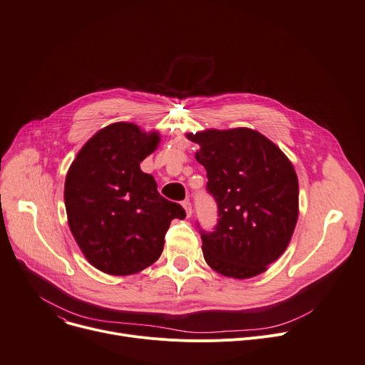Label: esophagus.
I'll return each instance as SVG.
<instances>
[{
  "label": "esophagus",
  "instance_id": "obj_1",
  "mask_svg": "<svg viewBox=\"0 0 365 365\" xmlns=\"http://www.w3.org/2000/svg\"><path fill=\"white\" fill-rule=\"evenodd\" d=\"M183 208H185V211H186V217H190L192 215V212H193V208H192V204L189 202V201H183Z\"/></svg>",
  "mask_w": 365,
  "mask_h": 365
}]
</instances>
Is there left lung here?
<instances>
[{"label": "left lung", "instance_id": "left-lung-1", "mask_svg": "<svg viewBox=\"0 0 365 365\" xmlns=\"http://www.w3.org/2000/svg\"><path fill=\"white\" fill-rule=\"evenodd\" d=\"M200 145L207 190L217 202L214 231L200 228L204 257L218 274L246 279L267 271L287 249L298 218V179L291 161L249 128L207 129Z\"/></svg>", "mask_w": 365, "mask_h": 365}]
</instances>
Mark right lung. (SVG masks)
<instances>
[{
	"mask_svg": "<svg viewBox=\"0 0 365 365\" xmlns=\"http://www.w3.org/2000/svg\"><path fill=\"white\" fill-rule=\"evenodd\" d=\"M158 143L157 132L112 123L84 144L67 173L63 200L71 233L102 272L130 275L145 269L160 257L172 220L186 217L140 169Z\"/></svg>",
	"mask_w": 365,
	"mask_h": 365,
	"instance_id": "1",
	"label": "right lung"
}]
</instances>
